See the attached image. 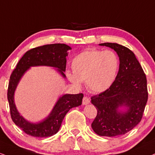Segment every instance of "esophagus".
<instances>
[{
	"instance_id": "34e87169",
	"label": "esophagus",
	"mask_w": 155,
	"mask_h": 155,
	"mask_svg": "<svg viewBox=\"0 0 155 155\" xmlns=\"http://www.w3.org/2000/svg\"><path fill=\"white\" fill-rule=\"evenodd\" d=\"M89 102H90V100H89V98L87 97V96L84 97H83V101H82L83 105H87V104H89Z\"/></svg>"
}]
</instances>
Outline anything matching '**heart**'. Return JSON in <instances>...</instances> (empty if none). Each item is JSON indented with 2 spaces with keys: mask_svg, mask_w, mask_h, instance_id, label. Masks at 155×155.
Masks as SVG:
<instances>
[{
  "mask_svg": "<svg viewBox=\"0 0 155 155\" xmlns=\"http://www.w3.org/2000/svg\"><path fill=\"white\" fill-rule=\"evenodd\" d=\"M120 67V60L110 50L89 49L81 52L72 60L73 74H68V79L79 86L84 81L92 92H105L113 85Z\"/></svg>",
  "mask_w": 155,
  "mask_h": 155,
  "instance_id": "b5f03b06",
  "label": "heart"
}]
</instances>
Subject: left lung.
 Returning <instances> with one entry per match:
<instances>
[{
	"label": "left lung",
	"instance_id": "obj_1",
	"mask_svg": "<svg viewBox=\"0 0 155 155\" xmlns=\"http://www.w3.org/2000/svg\"><path fill=\"white\" fill-rule=\"evenodd\" d=\"M118 53L120 67L114 83L109 89L91 97L97 114L92 128L99 136L113 137L128 133L140 123L148 100L147 77L131 50L117 43L100 44ZM128 107L119 113V107Z\"/></svg>",
	"mask_w": 155,
	"mask_h": 155
}]
</instances>
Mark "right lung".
Listing matches in <instances>:
<instances>
[{
    "label": "right lung",
    "instance_id": "add662e5",
    "mask_svg": "<svg viewBox=\"0 0 155 155\" xmlns=\"http://www.w3.org/2000/svg\"><path fill=\"white\" fill-rule=\"evenodd\" d=\"M71 48L65 44H50L28 50L19 60L9 79L8 97L12 120L24 133L35 137H49L58 131L65 115L71 108L81 105L84 94H65L59 99L53 111L45 120L40 124L27 122L19 115L14 101V94L18 81L30 66H49L58 68L64 76L66 71L67 50Z\"/></svg>",
    "mask_w": 155,
    "mask_h": 155
}]
</instances>
